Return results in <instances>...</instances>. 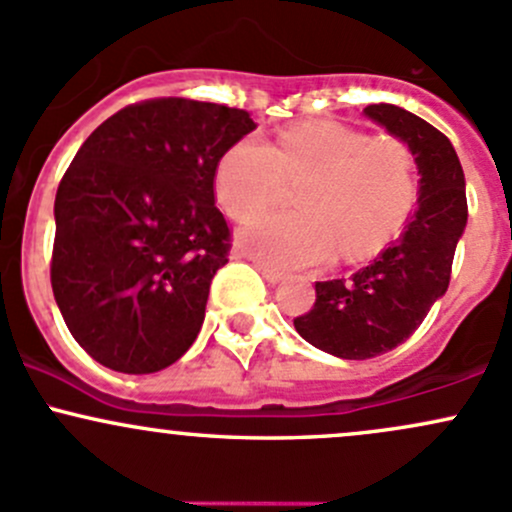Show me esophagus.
<instances>
[{
  "instance_id": "obj_1",
  "label": "esophagus",
  "mask_w": 512,
  "mask_h": 512,
  "mask_svg": "<svg viewBox=\"0 0 512 512\" xmlns=\"http://www.w3.org/2000/svg\"><path fill=\"white\" fill-rule=\"evenodd\" d=\"M255 267L260 269L262 277H265L269 284H277V282H282V279H284V272H279V269L265 265V262H255Z\"/></svg>"
}]
</instances>
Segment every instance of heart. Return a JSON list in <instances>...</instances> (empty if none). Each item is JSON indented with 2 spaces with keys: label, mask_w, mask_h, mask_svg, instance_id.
I'll return each mask as SVG.
<instances>
[{
  "label": "heart",
  "mask_w": 512,
  "mask_h": 512,
  "mask_svg": "<svg viewBox=\"0 0 512 512\" xmlns=\"http://www.w3.org/2000/svg\"><path fill=\"white\" fill-rule=\"evenodd\" d=\"M304 184L301 214L255 212L273 203L282 181ZM218 201L243 221L238 247L274 269L328 265L379 250L406 223L415 204L413 155L403 140L342 123H308L282 131L274 143L245 138L218 160Z\"/></svg>",
  "instance_id": "obj_1"
}]
</instances>
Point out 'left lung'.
<instances>
[{
  "label": "left lung",
  "mask_w": 512,
  "mask_h": 512,
  "mask_svg": "<svg viewBox=\"0 0 512 512\" xmlns=\"http://www.w3.org/2000/svg\"><path fill=\"white\" fill-rule=\"evenodd\" d=\"M364 114L413 153L418 211L401 238L352 279L316 282L313 308L294 318L303 340L340 359L384 355L411 338L432 303L445 296L466 226L462 162L445 133L393 104H372Z\"/></svg>",
  "instance_id": "obj_1"
}]
</instances>
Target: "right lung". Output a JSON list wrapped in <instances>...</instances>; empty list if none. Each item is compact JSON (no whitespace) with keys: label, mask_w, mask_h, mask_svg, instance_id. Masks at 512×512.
Masks as SVG:
<instances>
[{"label":"right lung","mask_w":512,"mask_h":512,"mask_svg":"<svg viewBox=\"0 0 512 512\" xmlns=\"http://www.w3.org/2000/svg\"><path fill=\"white\" fill-rule=\"evenodd\" d=\"M257 123L243 109L148 99L77 150L55 194L50 284L67 330L121 374H153L192 347L230 230L218 160Z\"/></svg>","instance_id":"1"}]
</instances>
